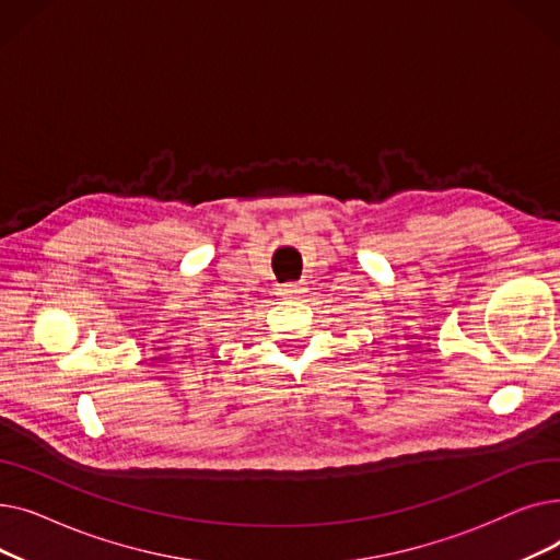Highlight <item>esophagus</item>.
Segmentation results:
<instances>
[{"label":"esophagus","mask_w":560,"mask_h":560,"mask_svg":"<svg viewBox=\"0 0 560 560\" xmlns=\"http://www.w3.org/2000/svg\"><path fill=\"white\" fill-rule=\"evenodd\" d=\"M302 292H304L302 283H285V285L281 288V295H283V298H288V300H292V298H300Z\"/></svg>","instance_id":"obj_1"}]
</instances>
